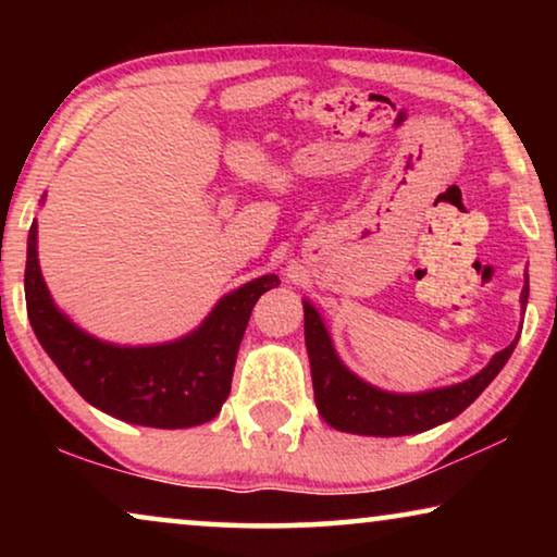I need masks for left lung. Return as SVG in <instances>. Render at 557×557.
I'll use <instances>...</instances> for the list:
<instances>
[{"instance_id":"left-lung-1","label":"left lung","mask_w":557,"mask_h":557,"mask_svg":"<svg viewBox=\"0 0 557 557\" xmlns=\"http://www.w3.org/2000/svg\"><path fill=\"white\" fill-rule=\"evenodd\" d=\"M528 296L530 284L524 281L520 296L522 311L528 307ZM304 337H307L319 416L332 429L357 433V436H410V433L429 431L433 425L451 421L461 410H467L505 368L520 334L512 345L494 355L490 364L474 377L429 393H387L349 372L334 352L322 317L309 301H304Z\"/></svg>"}]
</instances>
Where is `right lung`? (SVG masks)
<instances>
[{
	"mask_svg": "<svg viewBox=\"0 0 557 557\" xmlns=\"http://www.w3.org/2000/svg\"><path fill=\"white\" fill-rule=\"evenodd\" d=\"M278 284V276L269 273L225 294L210 317L182 339L119 347L78 330L52 304L37 261V223L27 235V317L42 349L90 406L151 429H189L220 413L250 311L261 294Z\"/></svg>",
	"mask_w": 557,
	"mask_h": 557,
	"instance_id": "right-lung-1",
	"label": "right lung"
}]
</instances>
